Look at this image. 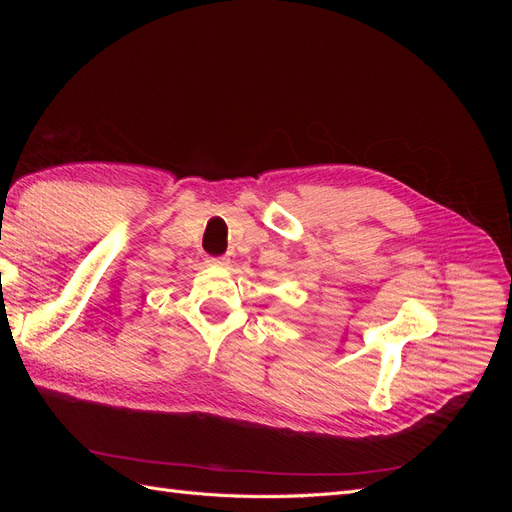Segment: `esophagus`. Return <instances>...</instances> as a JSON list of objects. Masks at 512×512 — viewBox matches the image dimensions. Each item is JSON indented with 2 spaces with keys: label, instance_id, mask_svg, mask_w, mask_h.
I'll list each match as a JSON object with an SVG mask.
<instances>
[{
  "label": "esophagus",
  "instance_id": "obj_1",
  "mask_svg": "<svg viewBox=\"0 0 512 512\" xmlns=\"http://www.w3.org/2000/svg\"><path fill=\"white\" fill-rule=\"evenodd\" d=\"M207 262H209V265H215V267H224L228 260L224 256H218V258H209Z\"/></svg>",
  "mask_w": 512,
  "mask_h": 512
}]
</instances>
